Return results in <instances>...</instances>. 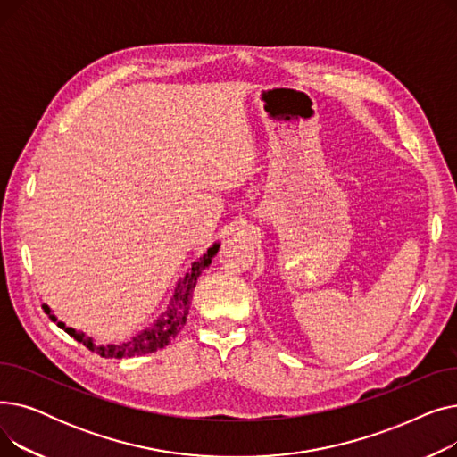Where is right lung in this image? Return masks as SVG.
Here are the masks:
<instances>
[{"instance_id":"right-lung-1","label":"right lung","mask_w":457,"mask_h":457,"mask_svg":"<svg viewBox=\"0 0 457 457\" xmlns=\"http://www.w3.org/2000/svg\"><path fill=\"white\" fill-rule=\"evenodd\" d=\"M219 245H214L207 250V253H204V257L192 265L190 272L178 283L174 298L170 300V305L164 311V313L155 320L154 326L144 329L137 337H133L129 343L124 345H109V346H98L94 345L90 339H87L83 333L66 328L62 322H57V319L52 315V311L47 305H42L44 311L54 322H57L59 328H62L70 337H74L78 343H83V346H87L90 352H96L102 357H133V355H144V353H152L159 348H164L172 339H176V335L181 331V328L187 322V315L190 309V302H192V295H195V287L196 281L200 278V274L211 265V259L219 252Z\"/></svg>"}]
</instances>
